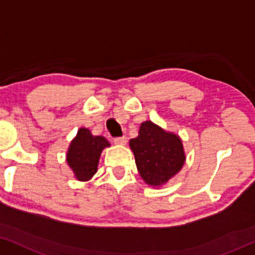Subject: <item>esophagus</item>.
<instances>
[{"label":"esophagus","mask_w":255,"mask_h":255,"mask_svg":"<svg viewBox=\"0 0 255 255\" xmlns=\"http://www.w3.org/2000/svg\"><path fill=\"white\" fill-rule=\"evenodd\" d=\"M126 142H127V137H126V136L115 137V139H114V143H115V145H121V146H124V145H126Z\"/></svg>","instance_id":"obj_1"}]
</instances>
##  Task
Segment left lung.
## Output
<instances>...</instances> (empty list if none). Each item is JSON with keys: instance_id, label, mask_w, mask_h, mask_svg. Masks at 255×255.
Segmentation results:
<instances>
[{"instance_id": "obj_1", "label": "left lung", "mask_w": 255, "mask_h": 255, "mask_svg": "<svg viewBox=\"0 0 255 255\" xmlns=\"http://www.w3.org/2000/svg\"><path fill=\"white\" fill-rule=\"evenodd\" d=\"M129 147L141 178L153 188L166 184L186 160L180 136L152 121L140 125L139 134L129 140Z\"/></svg>"}]
</instances>
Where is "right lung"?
<instances>
[{
	"label": "right lung",
	"mask_w": 255,
	"mask_h": 255,
	"mask_svg": "<svg viewBox=\"0 0 255 255\" xmlns=\"http://www.w3.org/2000/svg\"><path fill=\"white\" fill-rule=\"evenodd\" d=\"M110 142L104 136L93 135L88 128H79L77 135L70 142L66 162L79 182H88L97 172L101 153Z\"/></svg>",
	"instance_id": "obj_1"
}]
</instances>
